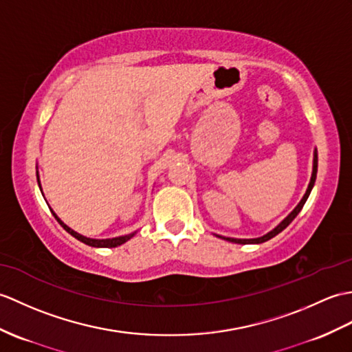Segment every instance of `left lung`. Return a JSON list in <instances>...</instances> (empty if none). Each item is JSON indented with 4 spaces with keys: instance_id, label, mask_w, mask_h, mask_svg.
<instances>
[{
    "instance_id": "1",
    "label": "left lung",
    "mask_w": 352,
    "mask_h": 352,
    "mask_svg": "<svg viewBox=\"0 0 352 352\" xmlns=\"http://www.w3.org/2000/svg\"><path fill=\"white\" fill-rule=\"evenodd\" d=\"M316 170H318V154H316V151H315V156H314V170H312V177H310V183H309V187H307V190H306V193H305V196H303V199L300 201V204L298 206L292 210V213L287 217V219H283L282 222L277 225L273 231H270L268 234H265L264 236H259V239H249V240H241V239H230V236H220V239H223V240H228V241H231V243H236V244H258V243H264V241H267V240H270V239H273V236H276L277 234L279 232H282L285 228H287L294 219H296V216L300 213L301 211V208H303V206L306 204V201H307V198H309V195H310V190H312V187H314V184H315V179H316Z\"/></svg>"
}]
</instances>
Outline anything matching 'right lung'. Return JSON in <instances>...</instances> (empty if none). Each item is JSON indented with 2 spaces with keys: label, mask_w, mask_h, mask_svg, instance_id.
Returning <instances> with one entry per match:
<instances>
[{
  "label": "right lung",
  "mask_w": 352,
  "mask_h": 352,
  "mask_svg": "<svg viewBox=\"0 0 352 352\" xmlns=\"http://www.w3.org/2000/svg\"><path fill=\"white\" fill-rule=\"evenodd\" d=\"M54 216H55V219H56V222H58L65 231H67L70 235H73L75 236L76 240H79V241H82V243H85V244H88V246H93V248H117V246H120V244H122V243H126L127 240H130L132 239V236L135 235V234H129V235H122V236H116V239H106V240H94V239H87V236H84V235H80V234H78V232H75L73 230H70V228L67 226V225H64L61 220L56 217V214L54 213Z\"/></svg>",
  "instance_id": "1"
}]
</instances>
